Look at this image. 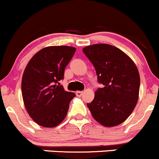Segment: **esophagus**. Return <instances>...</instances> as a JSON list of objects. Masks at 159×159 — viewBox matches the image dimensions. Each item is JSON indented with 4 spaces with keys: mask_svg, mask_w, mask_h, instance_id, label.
<instances>
[{
    "mask_svg": "<svg viewBox=\"0 0 159 159\" xmlns=\"http://www.w3.org/2000/svg\"><path fill=\"white\" fill-rule=\"evenodd\" d=\"M76 94L78 97H80L83 94V91H76Z\"/></svg>",
    "mask_w": 159,
    "mask_h": 159,
    "instance_id": "1",
    "label": "esophagus"
}]
</instances>
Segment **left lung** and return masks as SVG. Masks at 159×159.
<instances>
[{"label":"left lung","mask_w":159,"mask_h":159,"mask_svg":"<svg viewBox=\"0 0 159 159\" xmlns=\"http://www.w3.org/2000/svg\"><path fill=\"white\" fill-rule=\"evenodd\" d=\"M83 51L95 67L98 82L104 85L87 103L93 117L107 128L120 125L131 115L139 97L136 65L123 51L107 44L89 45Z\"/></svg>","instance_id":"left-lung-1"}]
</instances>
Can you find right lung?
I'll use <instances>...</instances> for the list:
<instances>
[{"label":"right lung","instance_id":"1","mask_svg":"<svg viewBox=\"0 0 159 159\" xmlns=\"http://www.w3.org/2000/svg\"><path fill=\"white\" fill-rule=\"evenodd\" d=\"M76 48L71 46H48L32 56L25 69L21 93L25 107L36 124L54 128L65 119L74 93L64 90L59 81Z\"/></svg>","mask_w":159,"mask_h":159}]
</instances>
